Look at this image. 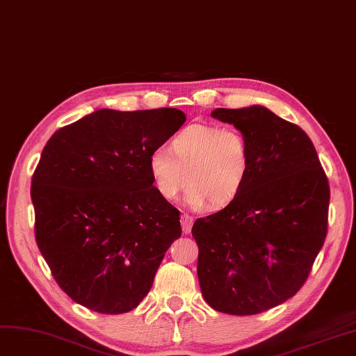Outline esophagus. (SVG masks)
Segmentation results:
<instances>
[{
  "instance_id": "34e87169",
  "label": "esophagus",
  "mask_w": 356,
  "mask_h": 356,
  "mask_svg": "<svg viewBox=\"0 0 356 356\" xmlns=\"http://www.w3.org/2000/svg\"><path fill=\"white\" fill-rule=\"evenodd\" d=\"M180 223H181V231H183V234H189L191 229H192V225H193L192 216H189V214H181V216H180Z\"/></svg>"
}]
</instances>
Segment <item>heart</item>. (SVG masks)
<instances>
[{"label": "heart", "instance_id": "b5f03b06", "mask_svg": "<svg viewBox=\"0 0 356 356\" xmlns=\"http://www.w3.org/2000/svg\"><path fill=\"white\" fill-rule=\"evenodd\" d=\"M149 176L164 200H176L185 189L193 210L210 204L217 210L234 202L247 185L251 149L244 133L217 124H192L170 142V152L155 149L147 158Z\"/></svg>", "mask_w": 356, "mask_h": 356}]
</instances>
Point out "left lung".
I'll list each match as a JSON object with an SVG mask.
<instances>
[{"label":"left lung","mask_w":356,"mask_h":356,"mask_svg":"<svg viewBox=\"0 0 356 356\" xmlns=\"http://www.w3.org/2000/svg\"><path fill=\"white\" fill-rule=\"evenodd\" d=\"M211 117L245 134L251 170L234 202L192 226L200 286L214 311L254 315L305 284L327 236L328 180L307 134L268 108Z\"/></svg>","instance_id":"obj_1"}]
</instances>
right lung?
<instances>
[{
	"label": "right lung",
	"mask_w": 356,
	"mask_h": 356,
	"mask_svg": "<svg viewBox=\"0 0 356 356\" xmlns=\"http://www.w3.org/2000/svg\"><path fill=\"white\" fill-rule=\"evenodd\" d=\"M186 121L179 109H99L57 130L32 176L35 238L60 289L99 314L145 299L180 213L159 195L147 158Z\"/></svg>",
	"instance_id": "right-lung-1"
}]
</instances>
